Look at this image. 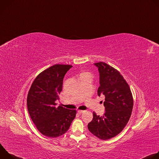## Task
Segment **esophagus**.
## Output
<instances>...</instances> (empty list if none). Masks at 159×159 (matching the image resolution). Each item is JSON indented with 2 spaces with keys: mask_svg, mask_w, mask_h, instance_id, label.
Wrapping results in <instances>:
<instances>
[{
  "mask_svg": "<svg viewBox=\"0 0 159 159\" xmlns=\"http://www.w3.org/2000/svg\"><path fill=\"white\" fill-rule=\"evenodd\" d=\"M77 112H78V113H79V114H82V113L84 112V111H83V110H79Z\"/></svg>",
  "mask_w": 159,
  "mask_h": 159,
  "instance_id": "esophagus-1",
  "label": "esophagus"
}]
</instances>
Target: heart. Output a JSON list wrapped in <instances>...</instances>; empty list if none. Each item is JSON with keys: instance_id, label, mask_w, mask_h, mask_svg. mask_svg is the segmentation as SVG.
<instances>
[{"instance_id": "obj_1", "label": "heart", "mask_w": 159, "mask_h": 159, "mask_svg": "<svg viewBox=\"0 0 159 159\" xmlns=\"http://www.w3.org/2000/svg\"><path fill=\"white\" fill-rule=\"evenodd\" d=\"M85 75H90V74H88V73H83V74H81V75H80V76Z\"/></svg>"}]
</instances>
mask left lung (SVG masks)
<instances>
[{
  "mask_svg": "<svg viewBox=\"0 0 159 159\" xmlns=\"http://www.w3.org/2000/svg\"><path fill=\"white\" fill-rule=\"evenodd\" d=\"M94 65L99 74L98 95L105 96V112L99 116L93 112V119L87 126L96 137L108 140L118 134L128 123L133 100L128 84L116 69L104 62Z\"/></svg>",
  "mask_w": 159,
  "mask_h": 159,
  "instance_id": "1",
  "label": "left lung"
}]
</instances>
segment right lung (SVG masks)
Segmentation results:
<instances>
[{"label": "right lung", "instance_id": "add662e5", "mask_svg": "<svg viewBox=\"0 0 159 159\" xmlns=\"http://www.w3.org/2000/svg\"><path fill=\"white\" fill-rule=\"evenodd\" d=\"M72 66L57 64L39 74L33 81L27 98L30 116L43 135L55 138L69 129L76 111L57 104L65 75Z\"/></svg>", "mask_w": 159, "mask_h": 159}]
</instances>
